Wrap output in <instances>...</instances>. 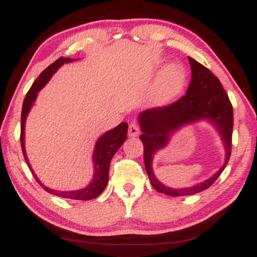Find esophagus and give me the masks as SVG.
I'll use <instances>...</instances> for the list:
<instances>
[{
  "label": "esophagus",
  "instance_id": "obj_1",
  "mask_svg": "<svg viewBox=\"0 0 257 257\" xmlns=\"http://www.w3.org/2000/svg\"><path fill=\"white\" fill-rule=\"evenodd\" d=\"M128 136L130 137H137L139 136V126L137 125V122L132 121L128 126Z\"/></svg>",
  "mask_w": 257,
  "mask_h": 257
}]
</instances>
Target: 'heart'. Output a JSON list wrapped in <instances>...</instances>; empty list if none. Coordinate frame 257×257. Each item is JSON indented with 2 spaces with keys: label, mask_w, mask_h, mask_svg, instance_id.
Listing matches in <instances>:
<instances>
[{
  "label": "heart",
  "mask_w": 257,
  "mask_h": 257,
  "mask_svg": "<svg viewBox=\"0 0 257 257\" xmlns=\"http://www.w3.org/2000/svg\"><path fill=\"white\" fill-rule=\"evenodd\" d=\"M187 83V71L180 63H171L161 70L151 89V103L164 106L175 99L185 89Z\"/></svg>",
  "instance_id": "heart-1"
}]
</instances>
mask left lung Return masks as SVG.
<instances>
[{"instance_id": "1", "label": "left lung", "mask_w": 257, "mask_h": 257, "mask_svg": "<svg viewBox=\"0 0 257 257\" xmlns=\"http://www.w3.org/2000/svg\"><path fill=\"white\" fill-rule=\"evenodd\" d=\"M192 80L177 103L166 107H154L140 112L138 121L143 135L144 163L153 188L170 196H186L205 191L214 184L228 164L231 152L233 107L220 80L194 58L188 57ZM206 121L219 133L225 147V163L212 177L189 188L172 189L157 180L153 171L154 156L167 145L175 133L195 122Z\"/></svg>"}]
</instances>
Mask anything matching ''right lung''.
I'll use <instances>...</instances> for the list:
<instances>
[{"instance_id": "right-lung-1", "label": "right lung", "mask_w": 257, "mask_h": 257, "mask_svg": "<svg viewBox=\"0 0 257 257\" xmlns=\"http://www.w3.org/2000/svg\"><path fill=\"white\" fill-rule=\"evenodd\" d=\"M75 62V59L71 58H58L57 61L49 65L43 72L38 76V78L35 80V83L31 85L29 92L27 93V97L24 98L22 115H21V146H22V152L26 159L28 166H29L31 173L36 179V181L40 184L44 191H47L50 194H55L61 198L73 199V200H92L97 196H99L106 187L108 182V168H110L111 159L113 158L115 152L120 149V146L125 143L127 138V122H120L114 128L110 130L103 133L99 138L97 139L96 145L92 153V164H93V174L90 184L86 187L76 189V191H56V189L49 188L44 186L37 178V175L34 173V170L29 164V159L27 157L26 152V121L27 117L31 111V107L34 106V103L37 99L38 92L47 85V83L51 79V77L55 75V72L64 65L65 63Z\"/></svg>"}]
</instances>
